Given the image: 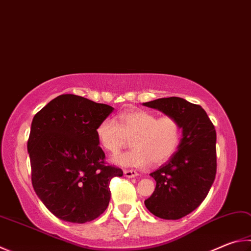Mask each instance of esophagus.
Returning <instances> with one entry per match:
<instances>
[{
  "label": "esophagus",
  "instance_id": "obj_1",
  "mask_svg": "<svg viewBox=\"0 0 251 251\" xmlns=\"http://www.w3.org/2000/svg\"><path fill=\"white\" fill-rule=\"evenodd\" d=\"M124 176L126 177H135V176H138V173H137V171H135V170H127V169H125L124 170Z\"/></svg>",
  "mask_w": 251,
  "mask_h": 251
}]
</instances>
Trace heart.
<instances>
[{"label": "heart", "mask_w": 251, "mask_h": 251, "mask_svg": "<svg viewBox=\"0 0 251 251\" xmlns=\"http://www.w3.org/2000/svg\"><path fill=\"white\" fill-rule=\"evenodd\" d=\"M99 145L111 154H117L131 139L133 149L114 158L122 167L146 168L169 161L179 149L182 130L179 121L171 115L158 117L144 110H129L105 118L98 125Z\"/></svg>", "instance_id": "obj_1"}]
</instances>
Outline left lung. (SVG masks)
I'll return each mask as SVG.
<instances>
[{
    "instance_id": "1",
    "label": "left lung",
    "mask_w": 251,
    "mask_h": 251,
    "mask_svg": "<svg viewBox=\"0 0 251 251\" xmlns=\"http://www.w3.org/2000/svg\"><path fill=\"white\" fill-rule=\"evenodd\" d=\"M179 121L183 137L166 165L150 173L156 189L145 201L154 216L179 220L193 212L215 180L216 131L206 112L184 99L171 97L144 103Z\"/></svg>"
}]
</instances>
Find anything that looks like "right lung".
Masks as SVG:
<instances>
[{"instance_id":"1","label":"right lung","mask_w":251,"mask_h":251,"mask_svg":"<svg viewBox=\"0 0 251 251\" xmlns=\"http://www.w3.org/2000/svg\"><path fill=\"white\" fill-rule=\"evenodd\" d=\"M114 108L75 94L59 95L33 118L27 149L31 183L54 216L83 224L108 206L110 182L122 169L108 166L95 129Z\"/></svg>"}]
</instances>
